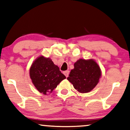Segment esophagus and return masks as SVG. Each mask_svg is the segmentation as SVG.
I'll return each mask as SVG.
<instances>
[{
    "instance_id": "obj_1",
    "label": "esophagus",
    "mask_w": 130,
    "mask_h": 130,
    "mask_svg": "<svg viewBox=\"0 0 130 130\" xmlns=\"http://www.w3.org/2000/svg\"><path fill=\"white\" fill-rule=\"evenodd\" d=\"M69 72H70V71H65L63 72L64 75L66 76V77H68V75H69Z\"/></svg>"
}]
</instances>
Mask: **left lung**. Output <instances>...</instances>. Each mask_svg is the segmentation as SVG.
I'll use <instances>...</instances> for the list:
<instances>
[{
  "instance_id": "8db88e82",
  "label": "left lung",
  "mask_w": 130,
  "mask_h": 130,
  "mask_svg": "<svg viewBox=\"0 0 130 130\" xmlns=\"http://www.w3.org/2000/svg\"><path fill=\"white\" fill-rule=\"evenodd\" d=\"M102 71L99 65L93 59H79L74 63L67 79L80 93L91 91L99 82Z\"/></svg>"
}]
</instances>
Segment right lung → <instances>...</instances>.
Listing matches in <instances>:
<instances>
[{
    "mask_svg": "<svg viewBox=\"0 0 130 130\" xmlns=\"http://www.w3.org/2000/svg\"><path fill=\"white\" fill-rule=\"evenodd\" d=\"M30 77L36 89L44 95L51 93L66 77L51 58L41 55L32 62Z\"/></svg>",
    "mask_w": 130,
    "mask_h": 130,
    "instance_id": "add662e5",
    "label": "right lung"
}]
</instances>
